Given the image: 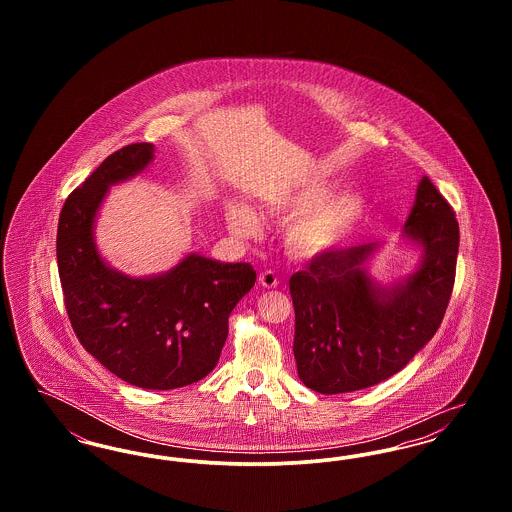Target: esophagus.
<instances>
[{
	"label": "esophagus",
	"mask_w": 512,
	"mask_h": 512,
	"mask_svg": "<svg viewBox=\"0 0 512 512\" xmlns=\"http://www.w3.org/2000/svg\"><path fill=\"white\" fill-rule=\"evenodd\" d=\"M259 284L263 288H276L278 286V276L272 270H265L259 274Z\"/></svg>",
	"instance_id": "esophagus-1"
}]
</instances>
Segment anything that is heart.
<instances>
[{
	"label": "heart",
	"instance_id": "heart-1",
	"mask_svg": "<svg viewBox=\"0 0 512 512\" xmlns=\"http://www.w3.org/2000/svg\"><path fill=\"white\" fill-rule=\"evenodd\" d=\"M330 192L332 186L326 182H305L268 199L270 215L292 217L284 228V245L295 257L311 259L338 249L365 219V195L353 190ZM226 222L240 238L255 236L259 230L255 213L236 199L226 205Z\"/></svg>",
	"mask_w": 512,
	"mask_h": 512
}]
</instances>
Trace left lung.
Wrapping results in <instances>:
<instances>
[{"label":"left lung","mask_w":512,"mask_h":512,"mask_svg":"<svg viewBox=\"0 0 512 512\" xmlns=\"http://www.w3.org/2000/svg\"><path fill=\"white\" fill-rule=\"evenodd\" d=\"M401 242L420 251L403 278L370 274L384 244L315 257L290 278L299 380L318 393L365 390L397 374L434 338L445 315L459 253V222L428 176H422Z\"/></svg>","instance_id":"8db88e82"}]
</instances>
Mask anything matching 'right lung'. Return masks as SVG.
<instances>
[{
	"mask_svg": "<svg viewBox=\"0 0 512 512\" xmlns=\"http://www.w3.org/2000/svg\"><path fill=\"white\" fill-rule=\"evenodd\" d=\"M153 157V144L122 147L67 197L57 267L84 349L132 386L176 390L217 366L228 317L257 274L249 263H220L199 253L149 276L124 274L103 259L96 222L109 188L142 174Z\"/></svg>",
	"mask_w": 512,
	"mask_h": 512,
	"instance_id": "right-lung-1",
	"label": "right lung"
}]
</instances>
